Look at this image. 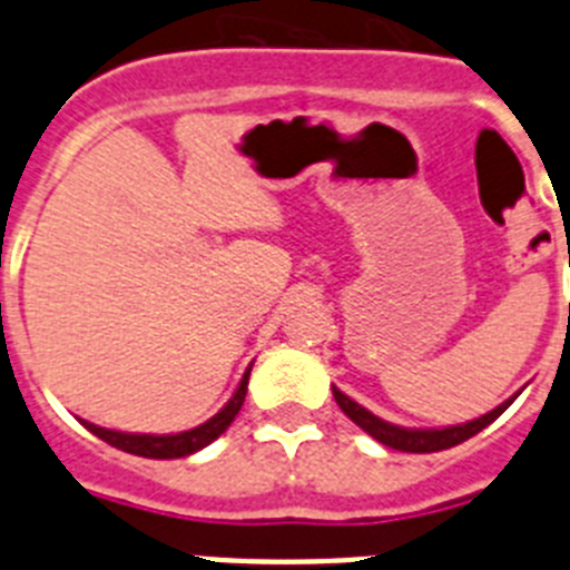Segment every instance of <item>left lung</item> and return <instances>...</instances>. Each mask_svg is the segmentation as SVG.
<instances>
[{
  "label": "left lung",
  "mask_w": 570,
  "mask_h": 570,
  "mask_svg": "<svg viewBox=\"0 0 570 570\" xmlns=\"http://www.w3.org/2000/svg\"><path fill=\"white\" fill-rule=\"evenodd\" d=\"M334 400L336 405L345 411L347 420H354L356 425L365 431V434L374 436L376 442H382V445L394 448V451H407V454H434V451H445V448H454L460 445V442L471 440L473 434H480L482 428L491 425L497 416L505 411L508 405L513 402L505 400L500 407H493V411H488L485 416H480V420H471V422H462V425H451V428H400V425H391V422L380 420V416H374L367 407H362L360 402H354L351 396H345L340 391V387H334Z\"/></svg>",
  "instance_id": "obj_1"
}]
</instances>
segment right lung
I'll use <instances>...</instances> for the list:
<instances>
[{
    "label": "right lung",
    "instance_id": "1",
    "mask_svg": "<svg viewBox=\"0 0 570 570\" xmlns=\"http://www.w3.org/2000/svg\"><path fill=\"white\" fill-rule=\"evenodd\" d=\"M248 376L250 367L242 376L236 394L230 396L228 405L219 411L216 416H210L203 425L190 428V431H183V434H122V431H108V428H99L94 422H82L90 434H97L99 440H105L108 445L119 448V451H128V454L136 456H148V460H179V456L196 454L199 448L210 445L219 434H225V428L234 422V416L239 414L242 402H245V394H248Z\"/></svg>",
    "mask_w": 570,
    "mask_h": 570
}]
</instances>
